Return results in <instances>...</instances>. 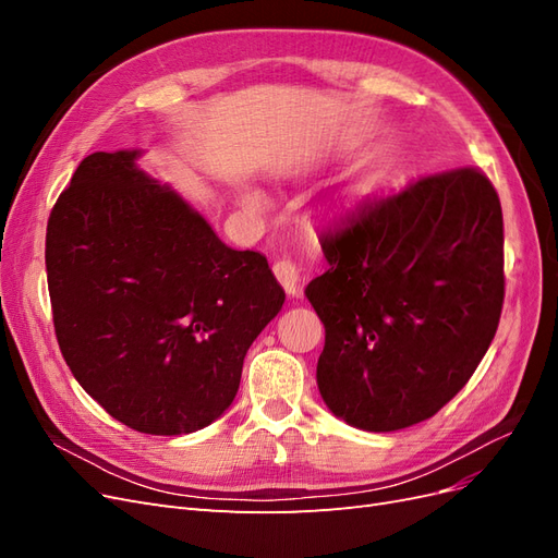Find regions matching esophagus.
<instances>
[{
	"instance_id": "esophagus-1",
	"label": "esophagus",
	"mask_w": 558,
	"mask_h": 558,
	"mask_svg": "<svg viewBox=\"0 0 558 558\" xmlns=\"http://www.w3.org/2000/svg\"><path fill=\"white\" fill-rule=\"evenodd\" d=\"M275 277L283 286V291L289 295L300 293V279H302V267L293 258H279L275 265Z\"/></svg>"
}]
</instances>
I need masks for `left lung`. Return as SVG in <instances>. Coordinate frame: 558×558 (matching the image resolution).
<instances>
[{
    "label": "left lung",
    "instance_id": "8db88e82",
    "mask_svg": "<svg viewBox=\"0 0 558 558\" xmlns=\"http://www.w3.org/2000/svg\"><path fill=\"white\" fill-rule=\"evenodd\" d=\"M307 286L326 326L318 391L347 424L388 433L440 412L475 373L505 300L502 209L477 167L365 195L320 232Z\"/></svg>",
    "mask_w": 558,
    "mask_h": 558
}]
</instances>
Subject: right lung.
<instances>
[{"mask_svg":"<svg viewBox=\"0 0 558 558\" xmlns=\"http://www.w3.org/2000/svg\"><path fill=\"white\" fill-rule=\"evenodd\" d=\"M137 150L83 158L46 228L62 359L132 430L185 435L238 396L248 347L286 300L265 256L234 251Z\"/></svg>","mask_w":558,"mask_h":558,"instance_id":"1","label":"right lung"}]
</instances>
